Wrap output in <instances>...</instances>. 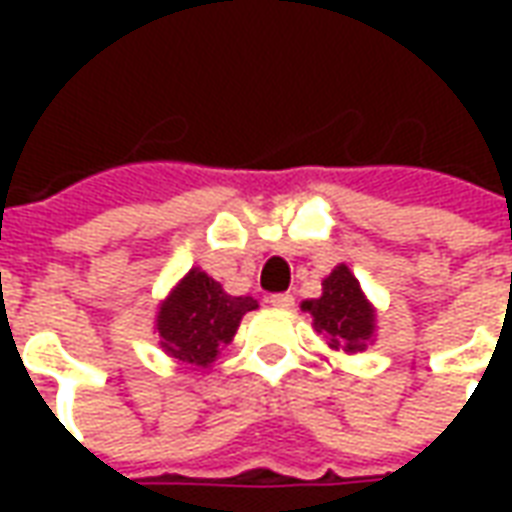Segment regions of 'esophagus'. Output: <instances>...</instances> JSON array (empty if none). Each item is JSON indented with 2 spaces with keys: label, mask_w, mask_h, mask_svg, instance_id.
<instances>
[{
  "label": "esophagus",
  "mask_w": 512,
  "mask_h": 512,
  "mask_svg": "<svg viewBox=\"0 0 512 512\" xmlns=\"http://www.w3.org/2000/svg\"><path fill=\"white\" fill-rule=\"evenodd\" d=\"M268 304L277 307V310H290L293 307V296L290 293H274V296H268Z\"/></svg>",
  "instance_id": "esophagus-1"
}]
</instances>
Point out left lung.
<instances>
[{"mask_svg":"<svg viewBox=\"0 0 512 512\" xmlns=\"http://www.w3.org/2000/svg\"><path fill=\"white\" fill-rule=\"evenodd\" d=\"M304 310L312 315V326L334 351L356 354L365 351L376 332V310L370 307L359 279L348 266H337L323 279L321 299L304 301Z\"/></svg>","mask_w":512,"mask_h":512,"instance_id":"obj_1","label":"left lung"}]
</instances>
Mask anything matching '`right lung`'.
<instances>
[{"instance_id": "add662e5", "label": "right lung", "mask_w": 512, "mask_h": 512, "mask_svg": "<svg viewBox=\"0 0 512 512\" xmlns=\"http://www.w3.org/2000/svg\"><path fill=\"white\" fill-rule=\"evenodd\" d=\"M252 310V296H230L205 271L191 268L158 307V343L178 362L208 367Z\"/></svg>"}]
</instances>
